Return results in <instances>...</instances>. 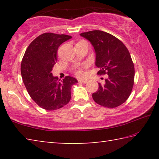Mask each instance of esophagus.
<instances>
[{
    "mask_svg": "<svg viewBox=\"0 0 159 159\" xmlns=\"http://www.w3.org/2000/svg\"><path fill=\"white\" fill-rule=\"evenodd\" d=\"M79 81L83 83H86L88 82V80H79Z\"/></svg>",
    "mask_w": 159,
    "mask_h": 159,
    "instance_id": "obj_1",
    "label": "esophagus"
}]
</instances>
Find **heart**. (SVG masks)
<instances>
[{
	"mask_svg": "<svg viewBox=\"0 0 159 159\" xmlns=\"http://www.w3.org/2000/svg\"><path fill=\"white\" fill-rule=\"evenodd\" d=\"M75 74H76L79 77H83L85 75V73L81 69H77L76 71H75Z\"/></svg>",
	"mask_w": 159,
	"mask_h": 159,
	"instance_id": "obj_1",
	"label": "heart"
}]
</instances>
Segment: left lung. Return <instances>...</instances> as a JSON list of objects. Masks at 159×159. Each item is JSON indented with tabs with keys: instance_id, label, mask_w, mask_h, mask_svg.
I'll use <instances>...</instances> for the list:
<instances>
[{
	"instance_id": "obj_1",
	"label": "left lung",
	"mask_w": 159,
	"mask_h": 159,
	"mask_svg": "<svg viewBox=\"0 0 159 159\" xmlns=\"http://www.w3.org/2000/svg\"><path fill=\"white\" fill-rule=\"evenodd\" d=\"M80 36L88 40L95 51V65L100 69L98 74H107L103 85L99 83L93 94L96 103L114 108L127 100L134 84V68L128 50L117 38L107 32L95 30Z\"/></svg>"
}]
</instances>
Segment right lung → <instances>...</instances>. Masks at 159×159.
I'll return each instance as SVG.
<instances>
[{
	"mask_svg": "<svg viewBox=\"0 0 159 159\" xmlns=\"http://www.w3.org/2000/svg\"><path fill=\"white\" fill-rule=\"evenodd\" d=\"M71 39L64 34L45 33L32 41L21 63V74L28 93L41 108L52 111L66 105L71 99V86L78 80L66 76L59 82L51 73L57 61L58 48Z\"/></svg>",
	"mask_w": 159,
	"mask_h": 159,
	"instance_id": "right-lung-1",
	"label": "right lung"
}]
</instances>
